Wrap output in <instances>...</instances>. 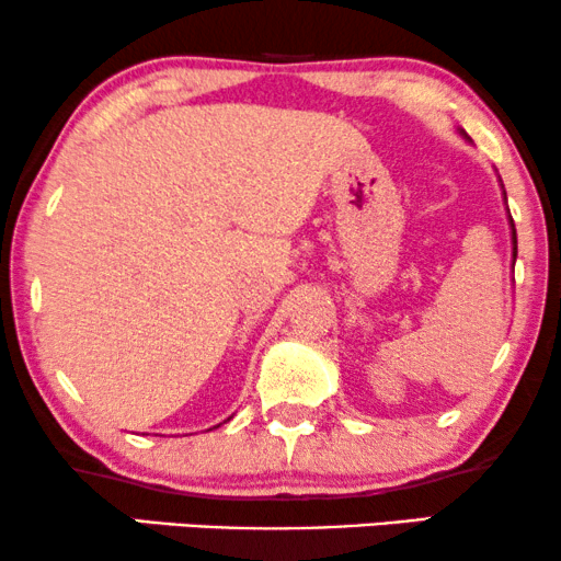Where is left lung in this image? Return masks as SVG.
I'll return each mask as SVG.
<instances>
[{
  "instance_id": "1",
  "label": "left lung",
  "mask_w": 561,
  "mask_h": 561,
  "mask_svg": "<svg viewBox=\"0 0 561 561\" xmlns=\"http://www.w3.org/2000/svg\"><path fill=\"white\" fill-rule=\"evenodd\" d=\"M504 199H507V195H504ZM510 228H513V262H515V260H517V233H515L513 218H510Z\"/></svg>"
}]
</instances>
